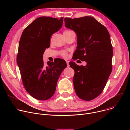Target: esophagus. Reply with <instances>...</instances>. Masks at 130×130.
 Listing matches in <instances>:
<instances>
[{
	"label": "esophagus",
	"mask_w": 130,
	"mask_h": 130,
	"mask_svg": "<svg viewBox=\"0 0 130 130\" xmlns=\"http://www.w3.org/2000/svg\"><path fill=\"white\" fill-rule=\"evenodd\" d=\"M66 63H67V67H69V66H70V65H69V61H66Z\"/></svg>",
	"instance_id": "obj_1"
}]
</instances>
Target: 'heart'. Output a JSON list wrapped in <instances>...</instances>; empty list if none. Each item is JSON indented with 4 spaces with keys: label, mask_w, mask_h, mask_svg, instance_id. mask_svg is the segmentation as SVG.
<instances>
[{
    "label": "heart",
    "mask_w": 130,
    "mask_h": 130,
    "mask_svg": "<svg viewBox=\"0 0 130 130\" xmlns=\"http://www.w3.org/2000/svg\"><path fill=\"white\" fill-rule=\"evenodd\" d=\"M69 31H68V30H66V31H65L64 32H69ZM62 54L63 57H67V53L66 51H63L62 52Z\"/></svg>",
    "instance_id": "b5f03b06"
}]
</instances>
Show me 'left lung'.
I'll return each mask as SVG.
<instances>
[{"instance_id": "left-lung-1", "label": "left lung", "mask_w": 130, "mask_h": 130, "mask_svg": "<svg viewBox=\"0 0 130 130\" xmlns=\"http://www.w3.org/2000/svg\"><path fill=\"white\" fill-rule=\"evenodd\" d=\"M65 27L75 32L77 36V49L73 60L86 62L80 66L70 62L75 70L73 83L77 96L90 101L102 92L112 72L113 55L109 34L107 29L91 16L64 18Z\"/></svg>"}]
</instances>
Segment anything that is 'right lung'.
Here are the masks:
<instances>
[{
  "label": "right lung",
  "instance_id": "add662e5",
  "mask_svg": "<svg viewBox=\"0 0 130 130\" xmlns=\"http://www.w3.org/2000/svg\"><path fill=\"white\" fill-rule=\"evenodd\" d=\"M63 17H40L23 31L18 45L17 64L23 85L28 93L39 100L50 98L56 89L58 80L66 62L55 59L44 66L43 54L50 47L52 34L62 27Z\"/></svg>",
  "mask_w": 130,
  "mask_h": 130
}]
</instances>
